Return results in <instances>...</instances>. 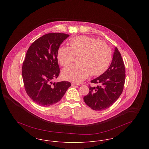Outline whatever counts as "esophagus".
<instances>
[{
	"label": "esophagus",
	"mask_w": 149,
	"mask_h": 149,
	"mask_svg": "<svg viewBox=\"0 0 149 149\" xmlns=\"http://www.w3.org/2000/svg\"><path fill=\"white\" fill-rule=\"evenodd\" d=\"M71 85L72 86H75V85H79V84H77V83H71Z\"/></svg>",
	"instance_id": "34e87169"
}]
</instances>
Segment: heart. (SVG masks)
Segmentation results:
<instances>
[{
    "label": "heart",
    "mask_w": 149,
    "mask_h": 149,
    "mask_svg": "<svg viewBox=\"0 0 149 149\" xmlns=\"http://www.w3.org/2000/svg\"><path fill=\"white\" fill-rule=\"evenodd\" d=\"M78 56V64L63 69L65 79L79 83L92 76H98L106 70L112 58V50L105 41L88 36H78L71 39L70 47L61 46L57 52V60L67 66Z\"/></svg>",
    "instance_id": "obj_1"
}]
</instances>
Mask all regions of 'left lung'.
Wrapping results in <instances>:
<instances>
[{
  "mask_svg": "<svg viewBox=\"0 0 149 149\" xmlns=\"http://www.w3.org/2000/svg\"><path fill=\"white\" fill-rule=\"evenodd\" d=\"M125 72L123 60L120 51L116 47L109 68L91 81L97 86H91L89 84V92L84 97L86 104L93 110L99 111L111 106L123 92Z\"/></svg>",
  "mask_w": 149,
  "mask_h": 149,
  "instance_id": "left-lung-1",
  "label": "left lung"
}]
</instances>
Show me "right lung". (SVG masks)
<instances>
[{
	"label": "right lung",
	"mask_w": 149,
	"mask_h": 149,
	"mask_svg": "<svg viewBox=\"0 0 149 149\" xmlns=\"http://www.w3.org/2000/svg\"><path fill=\"white\" fill-rule=\"evenodd\" d=\"M69 36L62 33L46 34L32 43L27 51L22 68L25 91L31 99L41 106L56 103L71 85L66 81L52 82L60 74L57 50Z\"/></svg>",
	"instance_id": "1"
}]
</instances>
